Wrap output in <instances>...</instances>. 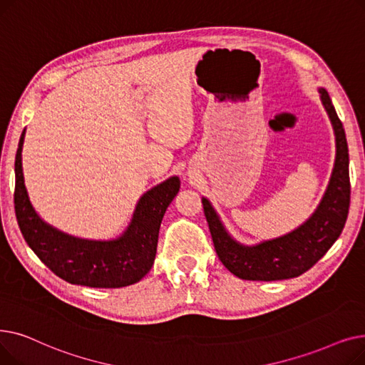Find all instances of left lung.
I'll return each mask as SVG.
<instances>
[{
  "label": "left lung",
  "mask_w": 365,
  "mask_h": 365,
  "mask_svg": "<svg viewBox=\"0 0 365 365\" xmlns=\"http://www.w3.org/2000/svg\"><path fill=\"white\" fill-rule=\"evenodd\" d=\"M322 106L336 135V162L321 203L312 217L291 233L254 247L236 242L207 199H202L214 247L225 269L245 281H282L297 277L317 264L340 236L349 212L351 182L348 143L341 121L325 89Z\"/></svg>",
  "instance_id": "obj_1"
}]
</instances>
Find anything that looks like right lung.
I'll use <instances>...</instances> for the list:
<instances>
[{"instance_id":"right-lung-1","label":"right lung","mask_w":365,"mask_h":365,"mask_svg":"<svg viewBox=\"0 0 365 365\" xmlns=\"http://www.w3.org/2000/svg\"><path fill=\"white\" fill-rule=\"evenodd\" d=\"M21 135L14 160V211L17 224L29 248L61 279L92 288H121L132 285L150 272L162 218L180 192V178L170 177L136 203L125 233L113 240H89L66 235L43 221L29 202L22 169Z\"/></svg>"}]
</instances>
